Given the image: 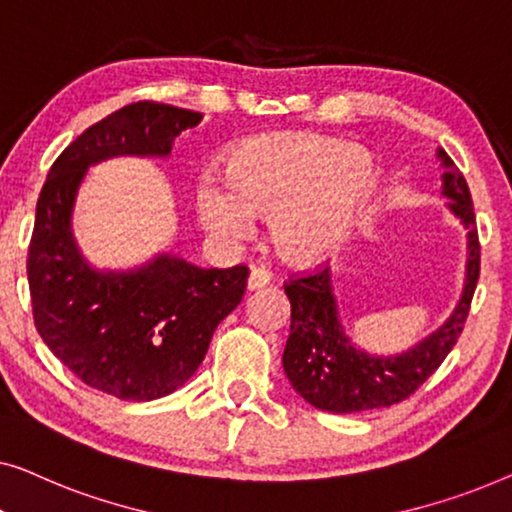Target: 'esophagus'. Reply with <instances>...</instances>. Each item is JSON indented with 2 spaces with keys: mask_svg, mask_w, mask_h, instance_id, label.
<instances>
[{
  "mask_svg": "<svg viewBox=\"0 0 512 512\" xmlns=\"http://www.w3.org/2000/svg\"><path fill=\"white\" fill-rule=\"evenodd\" d=\"M269 280H271L269 271L259 269V266H253V269H250V276H248V290H250V292H253V290H262L264 285H269Z\"/></svg>",
  "mask_w": 512,
  "mask_h": 512,
  "instance_id": "1",
  "label": "esophagus"
}]
</instances>
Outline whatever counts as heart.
I'll return each mask as SVG.
<instances>
[{
    "label": "heart",
    "instance_id": "heart-1",
    "mask_svg": "<svg viewBox=\"0 0 512 512\" xmlns=\"http://www.w3.org/2000/svg\"><path fill=\"white\" fill-rule=\"evenodd\" d=\"M376 171L359 148L318 134H266L236 146L225 178L204 174L194 206L215 239L239 241L271 213V239L292 262H318L341 246L373 190Z\"/></svg>",
    "mask_w": 512,
    "mask_h": 512
}]
</instances>
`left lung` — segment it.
<instances>
[{
	"label": "left lung",
	"mask_w": 512,
	"mask_h": 512,
	"mask_svg": "<svg viewBox=\"0 0 512 512\" xmlns=\"http://www.w3.org/2000/svg\"><path fill=\"white\" fill-rule=\"evenodd\" d=\"M443 167V197L466 229V278L455 311L436 331L399 355H369L350 341L341 325L331 287V269L294 278L285 285L292 306L290 338L283 352L287 378L311 406L329 413H362L408 399L448 357L469 318L475 283L480 276V243L473 201L455 162L438 148Z\"/></svg>",
	"instance_id": "obj_1"
}]
</instances>
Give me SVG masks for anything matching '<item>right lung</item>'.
Returning <instances> with one entry per match:
<instances>
[{
    "mask_svg": "<svg viewBox=\"0 0 512 512\" xmlns=\"http://www.w3.org/2000/svg\"><path fill=\"white\" fill-rule=\"evenodd\" d=\"M204 115L136 102L71 141L48 171L27 257L34 325L85 385L122 401L176 392L204 362L215 327L241 304L248 269H201L160 253L127 271L95 269L74 236L85 174L111 157H169Z\"/></svg>",
    "mask_w": 512,
    "mask_h": 512,
    "instance_id": "right-lung-1",
    "label": "right lung"
}]
</instances>
